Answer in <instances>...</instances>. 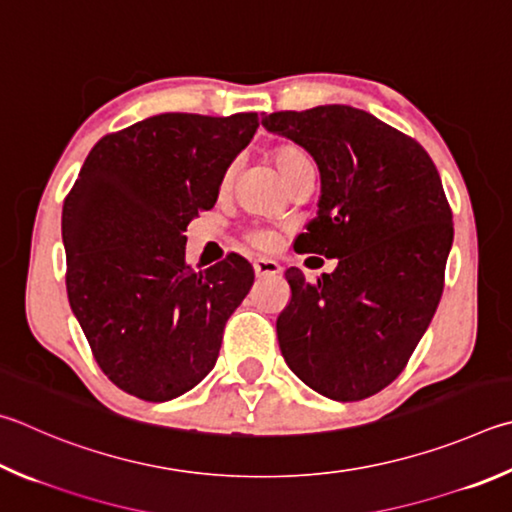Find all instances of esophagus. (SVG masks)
Listing matches in <instances>:
<instances>
[{
  "label": "esophagus",
  "instance_id": "34e87169",
  "mask_svg": "<svg viewBox=\"0 0 512 512\" xmlns=\"http://www.w3.org/2000/svg\"><path fill=\"white\" fill-rule=\"evenodd\" d=\"M255 275L257 277H271V275H280L282 273V266L273 262V259H255Z\"/></svg>",
  "mask_w": 512,
  "mask_h": 512
}]
</instances>
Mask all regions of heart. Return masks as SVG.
Here are the masks:
<instances>
[{"mask_svg":"<svg viewBox=\"0 0 512 512\" xmlns=\"http://www.w3.org/2000/svg\"><path fill=\"white\" fill-rule=\"evenodd\" d=\"M273 161L277 165V170H280L282 179L286 181V185H291L293 181L302 179V176L313 172L311 156L306 154L302 147L291 145V143L277 145L273 150ZM235 172H237V163H230L226 167L224 176H221V190L230 188L232 179H235ZM248 241L259 250H273L277 246V235L268 228H255L248 232Z\"/></svg>","mask_w":512,"mask_h":512,"instance_id":"b5f03b06","label":"heart"}]
</instances>
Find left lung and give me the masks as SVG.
I'll return each instance as SVG.
<instances>
[{"mask_svg":"<svg viewBox=\"0 0 512 512\" xmlns=\"http://www.w3.org/2000/svg\"><path fill=\"white\" fill-rule=\"evenodd\" d=\"M262 125L320 167L318 215L295 250L338 259L318 282L286 271L282 356L318 394L362 401L394 383L439 306L454 237L441 176L412 136L356 107L275 111Z\"/></svg>","mask_w":512,"mask_h":512,"instance_id":"8db88e82","label":"left lung"}]
</instances>
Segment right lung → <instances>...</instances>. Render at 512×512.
Returning <instances> with one entry per match:
<instances>
[{
	"instance_id": "right-lung-1",
	"label": "right lung",
	"mask_w": 512,
	"mask_h": 512,
	"mask_svg": "<svg viewBox=\"0 0 512 512\" xmlns=\"http://www.w3.org/2000/svg\"><path fill=\"white\" fill-rule=\"evenodd\" d=\"M255 111L161 114L91 147L62 208L67 295L111 383L141 401L190 392L215 367L255 271L228 253L194 271L185 230L257 132Z\"/></svg>"
}]
</instances>
